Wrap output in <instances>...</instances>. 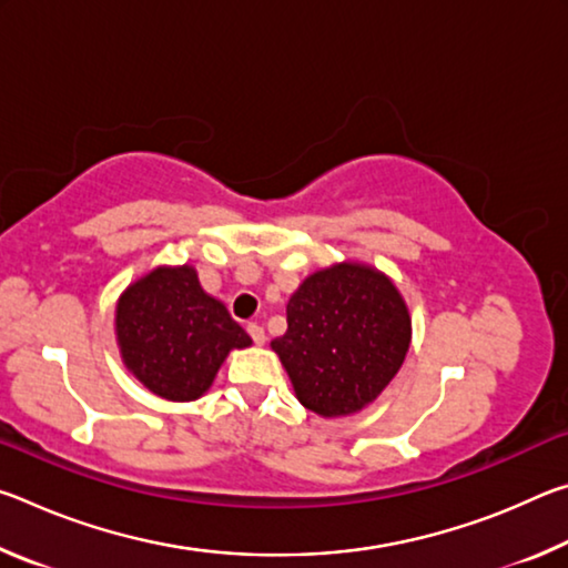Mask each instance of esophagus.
Returning <instances> with one entry per match:
<instances>
[{"label": "esophagus", "instance_id": "1", "mask_svg": "<svg viewBox=\"0 0 568 568\" xmlns=\"http://www.w3.org/2000/svg\"><path fill=\"white\" fill-rule=\"evenodd\" d=\"M247 333H250V338H253V343H255V345H263V343H265V331H263V325H257V323H247Z\"/></svg>", "mask_w": 568, "mask_h": 568}]
</instances>
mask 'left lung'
I'll use <instances>...</instances> for the list:
<instances>
[{
	"instance_id": "obj_1",
	"label": "left lung",
	"mask_w": 568,
	"mask_h": 568,
	"mask_svg": "<svg viewBox=\"0 0 568 568\" xmlns=\"http://www.w3.org/2000/svg\"><path fill=\"white\" fill-rule=\"evenodd\" d=\"M410 343V318L386 275L335 265L307 277L287 303V331L273 341L295 396L325 418L348 416L396 376Z\"/></svg>"
}]
</instances>
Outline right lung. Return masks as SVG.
Segmentation results:
<instances>
[{
    "label": "right lung",
    "mask_w": 568,
    "mask_h": 568,
    "mask_svg": "<svg viewBox=\"0 0 568 568\" xmlns=\"http://www.w3.org/2000/svg\"><path fill=\"white\" fill-rule=\"evenodd\" d=\"M124 365L168 400H195L210 388L225 355L250 335L210 297L192 267H158L128 287L118 305Z\"/></svg>",
    "instance_id": "1"
}]
</instances>
